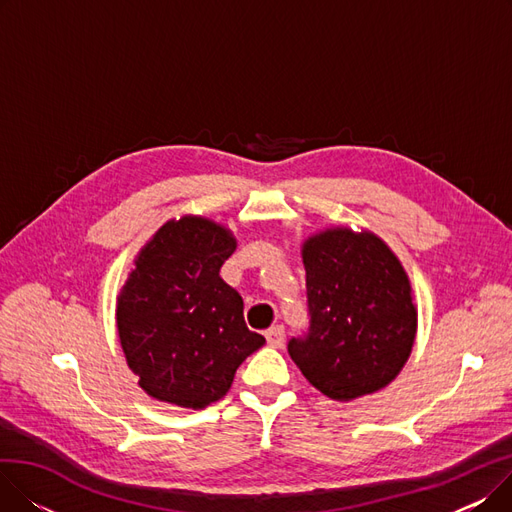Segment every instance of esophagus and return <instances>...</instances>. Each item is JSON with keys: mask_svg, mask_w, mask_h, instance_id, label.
Here are the masks:
<instances>
[{"mask_svg": "<svg viewBox=\"0 0 512 512\" xmlns=\"http://www.w3.org/2000/svg\"><path fill=\"white\" fill-rule=\"evenodd\" d=\"M265 340L270 346H282L284 342V328L282 326H274L270 330H265Z\"/></svg>", "mask_w": 512, "mask_h": 512, "instance_id": "34e87169", "label": "esophagus"}]
</instances>
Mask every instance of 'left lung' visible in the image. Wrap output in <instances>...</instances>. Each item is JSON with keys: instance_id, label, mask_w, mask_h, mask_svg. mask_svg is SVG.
<instances>
[{"instance_id": "8db88e82", "label": "left lung", "mask_w": 512, "mask_h": 512, "mask_svg": "<svg viewBox=\"0 0 512 512\" xmlns=\"http://www.w3.org/2000/svg\"><path fill=\"white\" fill-rule=\"evenodd\" d=\"M309 332L288 355L332 400L386 388L405 367L417 307L405 267L373 232L328 228L303 242Z\"/></svg>"}]
</instances>
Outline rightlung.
Masks as SVG:
<instances>
[{
    "instance_id": "add662e5",
    "label": "right lung",
    "mask_w": 512,
    "mask_h": 512,
    "mask_svg": "<svg viewBox=\"0 0 512 512\" xmlns=\"http://www.w3.org/2000/svg\"><path fill=\"white\" fill-rule=\"evenodd\" d=\"M234 234L199 215L161 226L134 259L116 324L128 367L155 400L205 409L265 344L247 328L240 294L220 278Z\"/></svg>"
}]
</instances>
